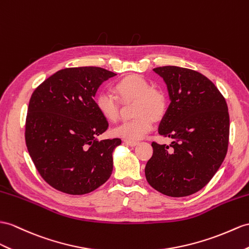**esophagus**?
Masks as SVG:
<instances>
[{
    "label": "esophagus",
    "instance_id": "34e87169",
    "mask_svg": "<svg viewBox=\"0 0 249 249\" xmlns=\"http://www.w3.org/2000/svg\"><path fill=\"white\" fill-rule=\"evenodd\" d=\"M124 142L125 144L131 145V147H135V145H137V144H138V142H135V141H130V139H124Z\"/></svg>",
    "mask_w": 249,
    "mask_h": 249
}]
</instances>
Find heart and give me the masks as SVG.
<instances>
[{"label": "heart", "mask_w": 249, "mask_h": 249, "mask_svg": "<svg viewBox=\"0 0 249 249\" xmlns=\"http://www.w3.org/2000/svg\"><path fill=\"white\" fill-rule=\"evenodd\" d=\"M115 90L124 101L134 100L133 114L135 118L125 121L114 133L131 141L144 137L152 130L154 119L161 118L167 110V98L161 90L152 89L149 81L138 75L125 76L115 83ZM96 107L107 120L115 123L119 119V102L116 97L101 92L96 97Z\"/></svg>", "instance_id": "b5f03b06"}]
</instances>
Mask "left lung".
Listing matches in <instances>:
<instances>
[{
	"label": "left lung",
	"mask_w": 249,
	"mask_h": 249,
	"mask_svg": "<svg viewBox=\"0 0 249 249\" xmlns=\"http://www.w3.org/2000/svg\"><path fill=\"white\" fill-rule=\"evenodd\" d=\"M153 71L167 84L171 100L159 133L173 142L169 145L152 142L153 154L144 168L145 178L165 196H191L209 183L226 156V100L201 72L171 65Z\"/></svg>",
	"instance_id": "left-lung-1"
}]
</instances>
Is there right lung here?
<instances>
[{
  "instance_id": "obj_1",
  "label": "right lung",
  "mask_w": 249,
  "mask_h": 249,
  "mask_svg": "<svg viewBox=\"0 0 249 249\" xmlns=\"http://www.w3.org/2000/svg\"><path fill=\"white\" fill-rule=\"evenodd\" d=\"M115 72L96 66L60 70L30 97L25 142L38 172L54 189L86 195L105 184L113 171L120 138L98 141L108 124L94 97Z\"/></svg>"
}]
</instances>
